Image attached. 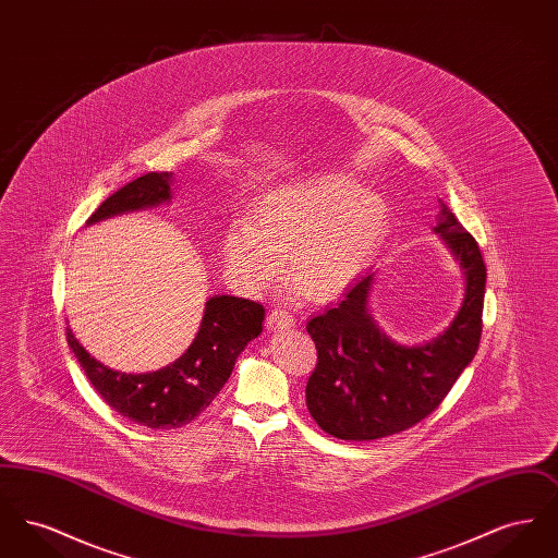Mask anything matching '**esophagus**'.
Masks as SVG:
<instances>
[{"label": "esophagus", "instance_id": "esophagus-1", "mask_svg": "<svg viewBox=\"0 0 558 558\" xmlns=\"http://www.w3.org/2000/svg\"><path fill=\"white\" fill-rule=\"evenodd\" d=\"M291 326H294V318L287 310L276 307V310L269 312V316H267V328L269 330H287Z\"/></svg>", "mask_w": 558, "mask_h": 558}]
</instances>
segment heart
I'll use <instances>...</instances> for the list:
<instances>
[{
	"label": "heart",
	"mask_w": 558,
	"mask_h": 558,
	"mask_svg": "<svg viewBox=\"0 0 558 558\" xmlns=\"http://www.w3.org/2000/svg\"><path fill=\"white\" fill-rule=\"evenodd\" d=\"M385 201L345 173H326L264 196L248 221H234L223 239L232 280L244 291L289 276L310 296H332L371 264L385 236Z\"/></svg>",
	"instance_id": "1"
}]
</instances>
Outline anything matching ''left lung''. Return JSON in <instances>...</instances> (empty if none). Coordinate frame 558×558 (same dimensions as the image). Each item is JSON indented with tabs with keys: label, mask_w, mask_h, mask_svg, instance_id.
<instances>
[{
	"label": "left lung",
	"mask_w": 558,
	"mask_h": 558,
	"mask_svg": "<svg viewBox=\"0 0 558 558\" xmlns=\"http://www.w3.org/2000/svg\"><path fill=\"white\" fill-rule=\"evenodd\" d=\"M439 205L435 234L462 267L464 299L437 339L399 345L378 328L368 310L374 271L307 322L318 349V364L305 389L307 410L319 428L337 439L371 441L418 425L477 353L487 269L477 240L444 203Z\"/></svg>",
	"instance_id": "8db88e82"
}]
</instances>
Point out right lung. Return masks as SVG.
<instances>
[{
    "label": "right lung",
    "instance_id": "add662e5",
    "mask_svg": "<svg viewBox=\"0 0 558 558\" xmlns=\"http://www.w3.org/2000/svg\"><path fill=\"white\" fill-rule=\"evenodd\" d=\"M173 173H146L92 213L89 223L121 213L140 211L171 201ZM266 316L264 305L215 294L205 303L201 328L186 353L155 372L125 374L92 357L66 326V341L98 396L121 416L148 428H180L192 423L228 383L240 351L259 337Z\"/></svg>",
    "mask_w": 558,
    "mask_h": 558
}]
</instances>
